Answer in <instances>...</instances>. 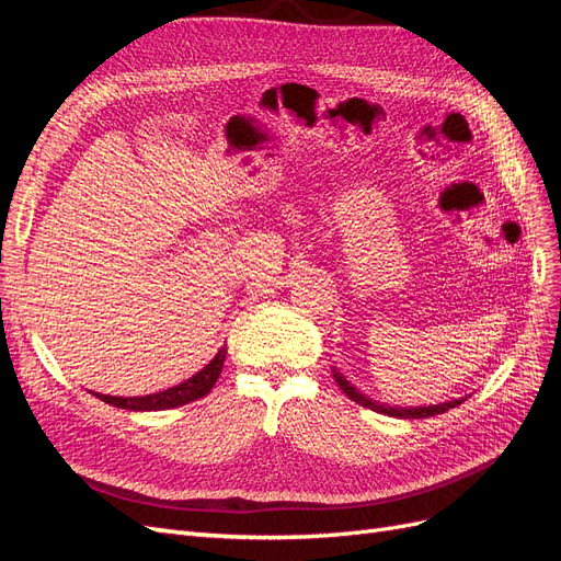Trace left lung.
Listing matches in <instances>:
<instances>
[{"label":"left lung","instance_id":"obj_1","mask_svg":"<svg viewBox=\"0 0 561 561\" xmlns=\"http://www.w3.org/2000/svg\"><path fill=\"white\" fill-rule=\"evenodd\" d=\"M332 377L339 383V388H342L353 402L367 407V410H371V412L398 416V419H428V416H435V414H443L447 410H454V407H458L466 400V398H458V400H451V402H439V404H428V407H388V404H381L377 400L367 398L363 390L355 388L339 369H332Z\"/></svg>","mask_w":561,"mask_h":561}]
</instances>
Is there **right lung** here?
<instances>
[{
  "label": "right lung",
  "mask_w": 561,
  "mask_h": 561,
  "mask_svg": "<svg viewBox=\"0 0 561 561\" xmlns=\"http://www.w3.org/2000/svg\"><path fill=\"white\" fill-rule=\"evenodd\" d=\"M227 358V346L219 348L215 358L203 367L198 375L192 379L182 381L180 386H173L168 390H161V393H151L142 398H114V396H98L103 402L118 407V410H133V412H154V410H173V407L180 404H190L203 396L210 393V388L219 379V371H222Z\"/></svg>",
  "instance_id": "1"
}]
</instances>
